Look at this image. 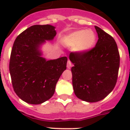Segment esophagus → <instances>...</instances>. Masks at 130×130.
I'll return each instance as SVG.
<instances>
[{"mask_svg": "<svg viewBox=\"0 0 130 130\" xmlns=\"http://www.w3.org/2000/svg\"><path fill=\"white\" fill-rule=\"evenodd\" d=\"M71 66H72V63H71V62L69 60H68V61H67V67L68 68V69H70L71 67Z\"/></svg>", "mask_w": 130, "mask_h": 130, "instance_id": "1", "label": "esophagus"}]
</instances>
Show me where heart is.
Listing matches in <instances>:
<instances>
[{
	"mask_svg": "<svg viewBox=\"0 0 130 130\" xmlns=\"http://www.w3.org/2000/svg\"><path fill=\"white\" fill-rule=\"evenodd\" d=\"M96 36L91 29H81L71 32L63 38V43L77 53H85L94 46Z\"/></svg>",
	"mask_w": 130,
	"mask_h": 130,
	"instance_id": "b5f03b06",
	"label": "heart"
}]
</instances>
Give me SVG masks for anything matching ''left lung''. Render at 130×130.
I'll list each match as a JSON object with an SVG mask.
<instances>
[{
	"label": "left lung",
	"mask_w": 130,
	"mask_h": 130,
	"mask_svg": "<svg viewBox=\"0 0 130 130\" xmlns=\"http://www.w3.org/2000/svg\"><path fill=\"white\" fill-rule=\"evenodd\" d=\"M99 40L85 53H71L72 84L75 96L82 101L95 103L103 100L115 88L120 63L115 40L94 26Z\"/></svg>",
	"instance_id": "1"
}]
</instances>
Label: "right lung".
I'll return each instance as SVG.
<instances>
[{"instance_id": "add662e5", "label": "right lung", "mask_w": 130, "mask_h": 130, "mask_svg": "<svg viewBox=\"0 0 130 130\" xmlns=\"http://www.w3.org/2000/svg\"><path fill=\"white\" fill-rule=\"evenodd\" d=\"M51 25H34L15 39L11 50L9 71L16 94L25 103L38 105L53 96L59 77L66 69L67 58L46 61L40 47L57 33Z\"/></svg>"}]
</instances>
